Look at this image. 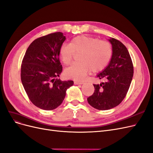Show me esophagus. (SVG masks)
<instances>
[{
	"instance_id": "obj_1",
	"label": "esophagus",
	"mask_w": 153,
	"mask_h": 153,
	"mask_svg": "<svg viewBox=\"0 0 153 153\" xmlns=\"http://www.w3.org/2000/svg\"><path fill=\"white\" fill-rule=\"evenodd\" d=\"M74 83H75V85H82V84H83V83L81 82L75 81V82H74Z\"/></svg>"
}]
</instances>
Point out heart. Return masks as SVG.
I'll return each mask as SVG.
<instances>
[{
	"label": "heart",
	"mask_w": 153,
	"mask_h": 153,
	"mask_svg": "<svg viewBox=\"0 0 153 153\" xmlns=\"http://www.w3.org/2000/svg\"><path fill=\"white\" fill-rule=\"evenodd\" d=\"M76 53L82 52L79 61L65 70V74L69 78L82 81L92 70L97 73L104 70L111 59L112 49L107 42L97 38L81 35L73 39L70 44H63L59 49L60 58L65 65L71 63Z\"/></svg>",
	"instance_id": "b5f03b06"
}]
</instances>
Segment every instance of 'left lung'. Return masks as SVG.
I'll return each mask as SVG.
<instances>
[{"label":"left lung","instance_id":"obj_1","mask_svg":"<svg viewBox=\"0 0 153 153\" xmlns=\"http://www.w3.org/2000/svg\"><path fill=\"white\" fill-rule=\"evenodd\" d=\"M112 56L108 65L96 76L105 82L94 84L95 91L87 98L88 104L99 110L117 106L127 94L134 75V67L129 52L121 42L109 38Z\"/></svg>","mask_w":153,"mask_h":153}]
</instances>
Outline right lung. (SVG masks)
Segmentation results:
<instances>
[{"label":"right lung","instance_id":"right-lung-1","mask_svg":"<svg viewBox=\"0 0 153 153\" xmlns=\"http://www.w3.org/2000/svg\"><path fill=\"white\" fill-rule=\"evenodd\" d=\"M66 40L61 32L36 39L28 47L22 61L21 79L35 106L44 110L58 107L73 81L57 79L62 70L59 51Z\"/></svg>","mask_w":153,"mask_h":153}]
</instances>
